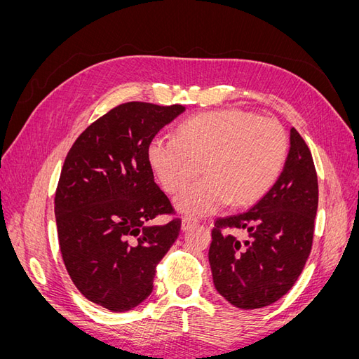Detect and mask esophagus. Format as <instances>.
Instances as JSON below:
<instances>
[{
	"instance_id": "34e87169",
	"label": "esophagus",
	"mask_w": 359,
	"mask_h": 359,
	"mask_svg": "<svg viewBox=\"0 0 359 359\" xmlns=\"http://www.w3.org/2000/svg\"><path fill=\"white\" fill-rule=\"evenodd\" d=\"M198 220L196 219H191V217H184L182 219V222H181V229L186 232V231H190L191 227H194V226H198Z\"/></svg>"
}]
</instances>
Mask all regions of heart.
Masks as SVG:
<instances>
[{
	"mask_svg": "<svg viewBox=\"0 0 359 359\" xmlns=\"http://www.w3.org/2000/svg\"><path fill=\"white\" fill-rule=\"evenodd\" d=\"M287 151V135L276 119L224 109L190 116L177 127L175 139L154 137L148 161L169 194L203 170L206 177L175 205L184 214L208 215L229 202L248 206L262 199L281 175Z\"/></svg>",
	"mask_w": 359,
	"mask_h": 359,
	"instance_id": "heart-1",
	"label": "heart"
}]
</instances>
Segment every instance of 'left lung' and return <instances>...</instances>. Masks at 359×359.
Returning a JSON list of instances; mask_svg holds the SVG:
<instances>
[{"label": "left lung", "mask_w": 359, "mask_h": 359, "mask_svg": "<svg viewBox=\"0 0 359 359\" xmlns=\"http://www.w3.org/2000/svg\"><path fill=\"white\" fill-rule=\"evenodd\" d=\"M318 175L306 140L290 128L283 172L252 210L217 219L210 265L217 292L244 310L269 306L295 285L311 252ZM245 230L238 241L229 230Z\"/></svg>", "instance_id": "1"}]
</instances>
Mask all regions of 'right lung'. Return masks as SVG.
Returning <instances> with one entry per match:
<instances>
[{
	"label": "right lung",
	"instance_id": "add662e5",
	"mask_svg": "<svg viewBox=\"0 0 359 359\" xmlns=\"http://www.w3.org/2000/svg\"><path fill=\"white\" fill-rule=\"evenodd\" d=\"M184 111L119 104L83 130L64 161L55 193L60 250L74 286L97 306L118 313L145 301L180 235L177 217L151 224L175 210L154 182L148 147Z\"/></svg>",
	"mask_w": 359,
	"mask_h": 359
}]
</instances>
